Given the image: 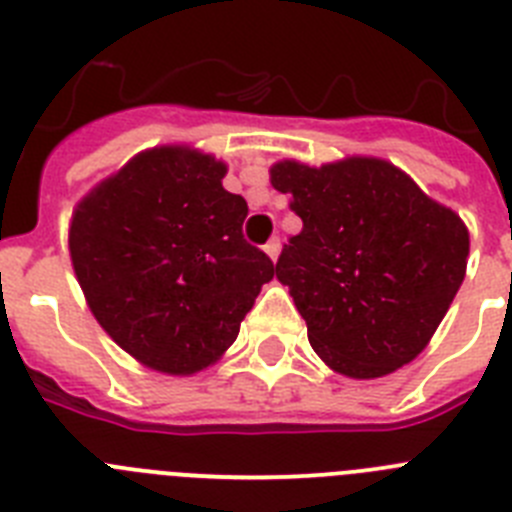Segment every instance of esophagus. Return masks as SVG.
Instances as JSON below:
<instances>
[{"mask_svg": "<svg viewBox=\"0 0 512 512\" xmlns=\"http://www.w3.org/2000/svg\"><path fill=\"white\" fill-rule=\"evenodd\" d=\"M264 251H266V256H269L271 261H277L279 251H282V243H279V238H271V241L264 246Z\"/></svg>", "mask_w": 512, "mask_h": 512, "instance_id": "34e87169", "label": "esophagus"}]
</instances>
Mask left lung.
<instances>
[{
	"label": "left lung",
	"instance_id": "8db88e82",
	"mask_svg": "<svg viewBox=\"0 0 512 512\" xmlns=\"http://www.w3.org/2000/svg\"><path fill=\"white\" fill-rule=\"evenodd\" d=\"M271 184L302 230L277 261L315 354L338 374L374 379L410 364L454 302L469 256L461 217L382 158L320 169L282 161Z\"/></svg>",
	"mask_w": 512,
	"mask_h": 512
}]
</instances>
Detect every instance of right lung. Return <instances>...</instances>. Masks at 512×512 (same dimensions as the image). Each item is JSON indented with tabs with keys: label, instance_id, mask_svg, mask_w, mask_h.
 I'll list each match as a JSON object with an SVG mask.
<instances>
[{
	"label": "right lung",
	"instance_id": "right-lung-1",
	"mask_svg": "<svg viewBox=\"0 0 512 512\" xmlns=\"http://www.w3.org/2000/svg\"><path fill=\"white\" fill-rule=\"evenodd\" d=\"M223 176V161L207 153L153 148L71 217L69 251L89 310L156 372L184 377L220 359L277 271L243 238L248 205Z\"/></svg>",
	"mask_w": 512,
	"mask_h": 512
}]
</instances>
